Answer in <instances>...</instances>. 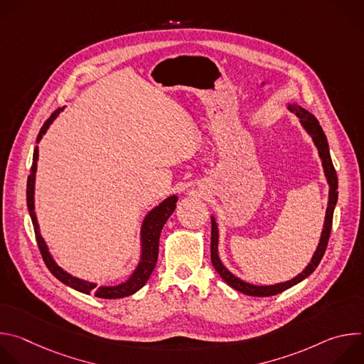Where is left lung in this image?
I'll list each match as a JSON object with an SVG mask.
<instances>
[{
	"label": "left lung",
	"mask_w": 364,
	"mask_h": 364,
	"mask_svg": "<svg viewBox=\"0 0 364 364\" xmlns=\"http://www.w3.org/2000/svg\"><path fill=\"white\" fill-rule=\"evenodd\" d=\"M287 109L292 114H295L299 118V124L304 128V131L311 136L313 139L317 151H318V157L321 160V166H323V171H324V177L327 180L328 184V201H327V210H326V218H324V225H323V232L320 236V242L318 246L311 257V261L308 262V265L302 269V272H299L296 277L285 281V282H278L274 285H253L250 282H246L240 278H237L235 274H232L222 262V259L219 256V226L216 222V218L212 216V242H210V257H212V264L215 267V269L218 271V274L220 275V278L233 289L250 295V296H271V295H277L284 292L285 289L299 284L301 281H304L306 277H309L316 271V268L318 267L321 257L324 256L327 243H328V237L331 233V223H333V215H334V209L337 204V198H338V180H337V174L330 157V149H328V142H327V136L323 131V128L320 127L317 118L309 114L306 109H304L302 107L296 105V103H288Z\"/></svg>",
	"instance_id": "obj_1"
}]
</instances>
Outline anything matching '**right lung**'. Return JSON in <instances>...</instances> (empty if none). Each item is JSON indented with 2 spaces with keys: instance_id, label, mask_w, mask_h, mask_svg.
<instances>
[{
  "instance_id": "obj_1",
  "label": "right lung",
  "mask_w": 364,
  "mask_h": 364,
  "mask_svg": "<svg viewBox=\"0 0 364 364\" xmlns=\"http://www.w3.org/2000/svg\"><path fill=\"white\" fill-rule=\"evenodd\" d=\"M63 108L58 109L53 115H51L46 124L43 125V128L40 129L38 135H37V144L41 141L43 135L47 132L48 127L53 124V121L59 117L60 111H63ZM37 161H38V146H36L34 154H33V166L30 170V176L27 180V207H28V213L34 226V233H36V239L38 243V249L41 252L43 261L46 264V267L48 268V271L53 274L60 282H63L65 285L83 292L86 295L93 294L97 298H103V299H117V298H124V296H129L132 294H135L136 291H139L146 281L149 279L155 264H157L159 259V243H160V235L161 230L166 225V222L168 220V218L171 216V213L176 210V204L178 200L177 194H171L167 198H164L159 205H155L154 209H151L141 225V232H139V239H141V256H139V262L136 265V268L132 271V274L128 277V279H125L121 284L117 285H102L97 287L96 282H90L82 278H77L72 274H69L68 271H65L56 261L53 255L48 250V246L46 243V240L41 236L40 232V226L37 222V215H36V205H34V190H36V173H37Z\"/></svg>"
}]
</instances>
